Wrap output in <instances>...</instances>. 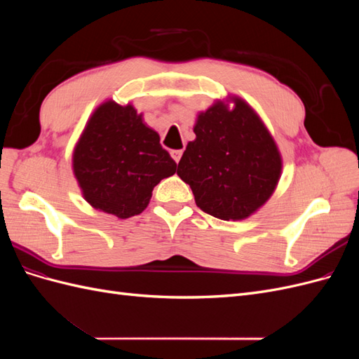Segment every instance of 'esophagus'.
Wrapping results in <instances>:
<instances>
[{
    "label": "esophagus",
    "mask_w": 359,
    "mask_h": 359,
    "mask_svg": "<svg viewBox=\"0 0 359 359\" xmlns=\"http://www.w3.org/2000/svg\"><path fill=\"white\" fill-rule=\"evenodd\" d=\"M170 156H172L173 160L178 163L181 160V156H182V149H173V151H170Z\"/></svg>",
    "instance_id": "34e87169"
}]
</instances>
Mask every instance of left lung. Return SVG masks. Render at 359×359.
<instances>
[{
	"mask_svg": "<svg viewBox=\"0 0 359 359\" xmlns=\"http://www.w3.org/2000/svg\"><path fill=\"white\" fill-rule=\"evenodd\" d=\"M178 163L196 205L220 220H244L273 196L283 158L257 112L238 95L199 112Z\"/></svg>",
	"mask_w": 359,
	"mask_h": 359,
	"instance_id": "left-lung-1",
	"label": "left lung"
}]
</instances>
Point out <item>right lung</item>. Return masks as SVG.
I'll return each instance as SVG.
<instances>
[{
    "instance_id": "1",
    "label": "right lung",
    "mask_w": 359,
    "mask_h": 359,
    "mask_svg": "<svg viewBox=\"0 0 359 359\" xmlns=\"http://www.w3.org/2000/svg\"><path fill=\"white\" fill-rule=\"evenodd\" d=\"M73 175L93 208L128 219L142 212L153 189L177 172L135 106L106 100L95 107L72 156Z\"/></svg>"
}]
</instances>
